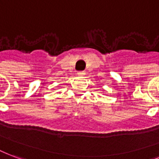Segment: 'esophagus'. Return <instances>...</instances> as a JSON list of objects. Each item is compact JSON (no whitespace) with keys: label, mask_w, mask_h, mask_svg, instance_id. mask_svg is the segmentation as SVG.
<instances>
[{"label":"esophagus","mask_w":159,"mask_h":159,"mask_svg":"<svg viewBox=\"0 0 159 159\" xmlns=\"http://www.w3.org/2000/svg\"><path fill=\"white\" fill-rule=\"evenodd\" d=\"M77 75H78L79 76H83V75H84V71H78Z\"/></svg>","instance_id":"34e87169"}]
</instances>
